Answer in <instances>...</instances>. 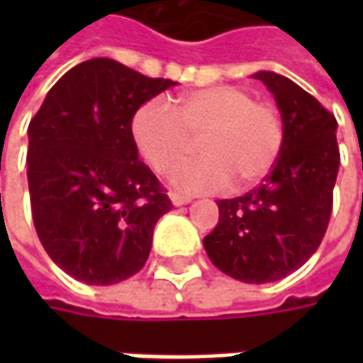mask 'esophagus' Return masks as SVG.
I'll list each match as a JSON object with an SVG mask.
<instances>
[{
    "instance_id": "obj_1",
    "label": "esophagus",
    "mask_w": 363,
    "mask_h": 363,
    "mask_svg": "<svg viewBox=\"0 0 363 363\" xmlns=\"http://www.w3.org/2000/svg\"><path fill=\"white\" fill-rule=\"evenodd\" d=\"M169 200H172L174 206H184V203L191 202V198H189V196H182V194H175V191L169 194Z\"/></svg>"
}]
</instances>
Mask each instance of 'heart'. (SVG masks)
Here are the masks:
<instances>
[{
	"label": "heart",
	"mask_w": 363,
	"mask_h": 363,
	"mask_svg": "<svg viewBox=\"0 0 363 363\" xmlns=\"http://www.w3.org/2000/svg\"><path fill=\"white\" fill-rule=\"evenodd\" d=\"M131 135L139 155L165 175L199 139L200 160L175 168L172 182L184 191H220L232 182L246 189L260 184L281 157L285 123L279 108L258 103L238 86H208L175 99L174 111L147 101L135 111Z\"/></svg>",
	"instance_id": "heart-1"
}]
</instances>
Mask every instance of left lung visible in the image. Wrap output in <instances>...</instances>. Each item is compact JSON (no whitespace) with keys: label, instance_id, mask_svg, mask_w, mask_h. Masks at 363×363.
<instances>
[{"label":"left lung","instance_id":"left-lung-1","mask_svg":"<svg viewBox=\"0 0 363 363\" xmlns=\"http://www.w3.org/2000/svg\"><path fill=\"white\" fill-rule=\"evenodd\" d=\"M258 78L274 94L285 145L272 172L240 198L218 200L203 238L210 260L242 283H272L303 267L325 236L340 169L337 121L315 96L277 72Z\"/></svg>","mask_w":363,"mask_h":363}]
</instances>
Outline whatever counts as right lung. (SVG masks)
Instances as JSON below:
<instances>
[{"label": "right lung", "mask_w": 363, "mask_h": 363, "mask_svg": "<svg viewBox=\"0 0 363 363\" xmlns=\"http://www.w3.org/2000/svg\"><path fill=\"white\" fill-rule=\"evenodd\" d=\"M177 82L111 58L70 68L46 94L28 135V186L48 257L86 285H115L147 262L153 228L172 210L139 161L131 119Z\"/></svg>", "instance_id": "add662e5"}]
</instances>
